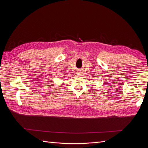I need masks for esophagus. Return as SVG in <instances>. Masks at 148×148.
Segmentation results:
<instances>
[{
    "label": "esophagus",
    "mask_w": 148,
    "mask_h": 148,
    "mask_svg": "<svg viewBox=\"0 0 148 148\" xmlns=\"http://www.w3.org/2000/svg\"><path fill=\"white\" fill-rule=\"evenodd\" d=\"M78 75H82V73H78Z\"/></svg>",
    "instance_id": "esophagus-1"
}]
</instances>
